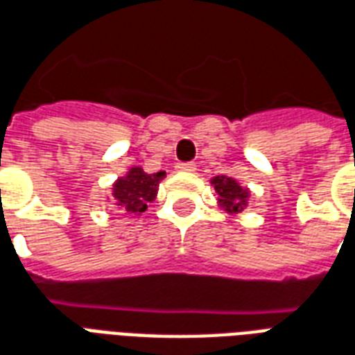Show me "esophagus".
Segmentation results:
<instances>
[{
    "label": "esophagus",
    "instance_id": "obj_1",
    "mask_svg": "<svg viewBox=\"0 0 355 355\" xmlns=\"http://www.w3.org/2000/svg\"><path fill=\"white\" fill-rule=\"evenodd\" d=\"M177 169H178V171H184V173H192V171H196V163H192V162L178 163Z\"/></svg>",
    "mask_w": 355,
    "mask_h": 355
}]
</instances>
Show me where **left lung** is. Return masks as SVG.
I'll return each instance as SVG.
<instances>
[{
    "label": "left lung",
    "mask_w": 355,
    "mask_h": 355,
    "mask_svg": "<svg viewBox=\"0 0 355 355\" xmlns=\"http://www.w3.org/2000/svg\"><path fill=\"white\" fill-rule=\"evenodd\" d=\"M213 184H215V190L218 193V201L223 203V207H226V211H230V213L243 211L249 192L243 190L236 180L226 177H215Z\"/></svg>",
    "instance_id": "8db88e82"
}]
</instances>
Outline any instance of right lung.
I'll return each instance as SVG.
<instances>
[{"mask_svg": "<svg viewBox=\"0 0 355 355\" xmlns=\"http://www.w3.org/2000/svg\"><path fill=\"white\" fill-rule=\"evenodd\" d=\"M165 177V171L148 175L140 167H132L127 177L119 178L114 184V198L125 213L140 215L144 213L150 201H154L159 182Z\"/></svg>", "mask_w": 355, "mask_h": 355, "instance_id": "obj_1", "label": "right lung"}]
</instances>
